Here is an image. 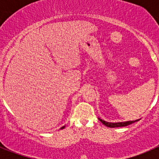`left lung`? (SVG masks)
Here are the masks:
<instances>
[{
    "instance_id": "obj_1",
    "label": "left lung",
    "mask_w": 159,
    "mask_h": 159,
    "mask_svg": "<svg viewBox=\"0 0 159 159\" xmlns=\"http://www.w3.org/2000/svg\"><path fill=\"white\" fill-rule=\"evenodd\" d=\"M99 121L104 124L106 127H126V126H128V125L131 124V123H134V122H137L138 120L135 121H128V122H123V123H107V122L102 120V119H99Z\"/></svg>"
}]
</instances>
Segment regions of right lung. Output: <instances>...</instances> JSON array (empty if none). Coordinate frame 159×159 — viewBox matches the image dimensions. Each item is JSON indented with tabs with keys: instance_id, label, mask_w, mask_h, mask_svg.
<instances>
[{
	"instance_id": "obj_1",
	"label": "right lung",
	"mask_w": 159,
	"mask_h": 159,
	"mask_svg": "<svg viewBox=\"0 0 159 159\" xmlns=\"http://www.w3.org/2000/svg\"><path fill=\"white\" fill-rule=\"evenodd\" d=\"M64 127H61V128H60V129H64Z\"/></svg>"
}]
</instances>
